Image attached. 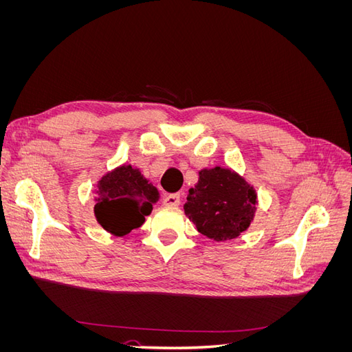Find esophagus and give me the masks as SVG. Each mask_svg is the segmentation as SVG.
<instances>
[{
	"instance_id": "esophagus-1",
	"label": "esophagus",
	"mask_w": 352,
	"mask_h": 352,
	"mask_svg": "<svg viewBox=\"0 0 352 352\" xmlns=\"http://www.w3.org/2000/svg\"><path fill=\"white\" fill-rule=\"evenodd\" d=\"M166 206H179L180 204V195L179 194H168L164 197Z\"/></svg>"
}]
</instances>
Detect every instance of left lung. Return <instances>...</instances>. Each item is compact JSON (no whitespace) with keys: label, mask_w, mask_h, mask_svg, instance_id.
I'll use <instances>...</instances> for the list:
<instances>
[{"label":"left lung","mask_w":352,"mask_h":352,"mask_svg":"<svg viewBox=\"0 0 352 352\" xmlns=\"http://www.w3.org/2000/svg\"><path fill=\"white\" fill-rule=\"evenodd\" d=\"M257 195L242 177L229 168L201 170L195 188L189 189L185 214L198 232L214 241L238 238L255 212Z\"/></svg>","instance_id":"left-lung-1"}]
</instances>
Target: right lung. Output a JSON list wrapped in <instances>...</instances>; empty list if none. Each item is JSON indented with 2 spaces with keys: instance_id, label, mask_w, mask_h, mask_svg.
Masks as SVG:
<instances>
[{
  "instance_id": "right-lung-1",
  "label": "right lung",
  "mask_w": 352,
  "mask_h": 352,
  "mask_svg": "<svg viewBox=\"0 0 352 352\" xmlns=\"http://www.w3.org/2000/svg\"><path fill=\"white\" fill-rule=\"evenodd\" d=\"M157 199L158 190L140 170L122 166L100 180L94 211L105 230L123 236L142 225Z\"/></svg>"
}]
</instances>
